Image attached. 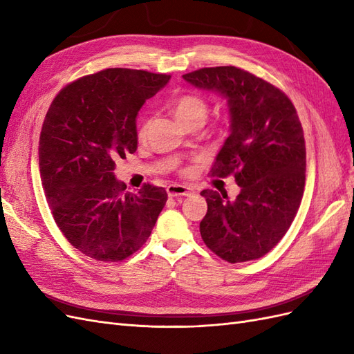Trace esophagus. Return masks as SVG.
I'll use <instances>...</instances> for the list:
<instances>
[{
  "instance_id": "34e87169",
  "label": "esophagus",
  "mask_w": 354,
  "mask_h": 354,
  "mask_svg": "<svg viewBox=\"0 0 354 354\" xmlns=\"http://www.w3.org/2000/svg\"><path fill=\"white\" fill-rule=\"evenodd\" d=\"M167 194L169 198H185L194 194V190L183 185H169L167 187Z\"/></svg>"
}]
</instances>
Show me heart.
Here are the masks:
<instances>
[{
	"instance_id": "obj_1",
	"label": "heart",
	"mask_w": 354,
	"mask_h": 354,
	"mask_svg": "<svg viewBox=\"0 0 354 354\" xmlns=\"http://www.w3.org/2000/svg\"><path fill=\"white\" fill-rule=\"evenodd\" d=\"M171 108H173L177 120L185 127L194 122L203 124L208 116V103L196 94L178 95L171 104ZM149 124H151V118L145 115L140 121V127H138V137L146 136Z\"/></svg>"
}]
</instances>
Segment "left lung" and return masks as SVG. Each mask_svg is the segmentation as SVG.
Returning a JSON list of instances; mask_svg holds the SVG:
<instances>
[{"label": "left lung", "mask_w": 354, "mask_h": 354, "mask_svg": "<svg viewBox=\"0 0 354 354\" xmlns=\"http://www.w3.org/2000/svg\"><path fill=\"white\" fill-rule=\"evenodd\" d=\"M183 78L227 99L230 136L211 174L234 176L241 186L234 201L226 192H201L208 205L201 236L229 263L260 259L285 236L304 194L306 143L297 111L283 91L239 68H202Z\"/></svg>", "instance_id": "1"}]
</instances>
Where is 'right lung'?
Returning <instances> with one entry per match:
<instances>
[{
	"instance_id": "obj_1",
	"label": "right lung",
	"mask_w": 354,
	"mask_h": 354,
	"mask_svg": "<svg viewBox=\"0 0 354 354\" xmlns=\"http://www.w3.org/2000/svg\"><path fill=\"white\" fill-rule=\"evenodd\" d=\"M171 75L112 68L68 84L39 136V173L51 214L69 243L97 261H122L149 239L164 187L127 192L115 160L137 151L136 118Z\"/></svg>"
}]
</instances>
